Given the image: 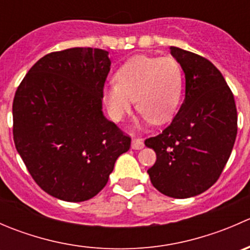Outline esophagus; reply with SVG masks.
<instances>
[{
  "mask_svg": "<svg viewBox=\"0 0 250 250\" xmlns=\"http://www.w3.org/2000/svg\"><path fill=\"white\" fill-rule=\"evenodd\" d=\"M144 147V141L141 139H133L132 140V148L133 150H141Z\"/></svg>",
  "mask_w": 250,
  "mask_h": 250,
  "instance_id": "obj_1",
  "label": "esophagus"
}]
</instances>
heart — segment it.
<instances>
[{
	"instance_id": "obj_1",
	"label": "heart",
	"mask_w": 250,
	"mask_h": 250,
	"mask_svg": "<svg viewBox=\"0 0 250 250\" xmlns=\"http://www.w3.org/2000/svg\"><path fill=\"white\" fill-rule=\"evenodd\" d=\"M103 98L111 117L121 121L134 106L144 122L165 125L173 118L183 92V71L175 59L137 55L125 62Z\"/></svg>"
}]
</instances>
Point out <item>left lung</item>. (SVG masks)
<instances>
[{
    "label": "left lung",
    "mask_w": 250,
    "mask_h": 250,
    "mask_svg": "<svg viewBox=\"0 0 250 250\" xmlns=\"http://www.w3.org/2000/svg\"><path fill=\"white\" fill-rule=\"evenodd\" d=\"M170 54L185 74V99L172 123L145 140L157 156L147 173L161 193L188 198L208 190L228 163L237 110L225 78L209 60L178 47Z\"/></svg>",
    "instance_id": "left-lung-1"
}]
</instances>
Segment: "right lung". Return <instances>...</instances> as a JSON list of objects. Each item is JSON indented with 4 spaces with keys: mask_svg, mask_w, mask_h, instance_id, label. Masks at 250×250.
<instances>
[{
    "mask_svg": "<svg viewBox=\"0 0 250 250\" xmlns=\"http://www.w3.org/2000/svg\"><path fill=\"white\" fill-rule=\"evenodd\" d=\"M109 52L70 48L39 60L13 100L18 153L37 185L66 201L90 200L106 185L130 138L103 113Z\"/></svg>",
    "mask_w": 250,
    "mask_h": 250,
    "instance_id": "add662e5",
    "label": "right lung"
}]
</instances>
